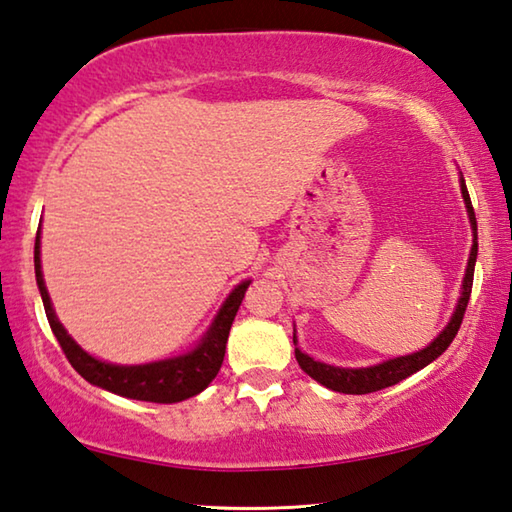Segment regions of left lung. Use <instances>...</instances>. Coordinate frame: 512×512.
<instances>
[{"label": "left lung", "mask_w": 512, "mask_h": 512, "mask_svg": "<svg viewBox=\"0 0 512 512\" xmlns=\"http://www.w3.org/2000/svg\"><path fill=\"white\" fill-rule=\"evenodd\" d=\"M458 183H461V194H463V201H465L467 216H470L474 239H472L470 259H467V266H465L461 298H458L454 314H452V318H449V323L445 325L443 332H440L436 339H433L427 345V348H422V350L413 352V354H404V357H395V359L375 363V366H368V368L329 366V363L311 359L309 354H305L300 348H296V359L300 363V368L305 370L311 379H316L318 384H323L325 388H329V391H336V393H348V395L375 393V391H381V388H388V386L397 384V381L411 377L413 372H418L424 366H429L431 361H436L440 354H443L449 348V343L454 341V336L458 334V327H461V323H463L467 302H470L476 250H479V244H476V219H474L472 201H470V194H467L463 176L458 178ZM293 332H296V329H293ZM293 345H298L296 334H293Z\"/></svg>", "instance_id": "8db88e82"}]
</instances>
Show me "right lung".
Wrapping results in <instances>:
<instances>
[{
  "instance_id": "1",
  "label": "right lung",
  "mask_w": 512,
  "mask_h": 512,
  "mask_svg": "<svg viewBox=\"0 0 512 512\" xmlns=\"http://www.w3.org/2000/svg\"><path fill=\"white\" fill-rule=\"evenodd\" d=\"M33 264H36V282L45 305V314L51 325V332L63 348L65 357L72 363L79 375L90 381L92 386H99L103 391H110L121 397H131V400L155 402V404H173L183 402L187 397H194L210 386V381L221 370L225 357V343L235 320L241 300L248 289L250 280L239 282L230 296L225 298L221 309L216 311L212 325L201 336L192 350H187L178 357L137 363V366H121V363H110L92 357L85 352L67 329L60 323L54 305H51L49 291L45 287V277H42V262H40V230L36 235V248H33Z\"/></svg>"
}]
</instances>
